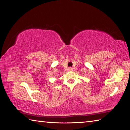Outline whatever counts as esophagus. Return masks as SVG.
Masks as SVG:
<instances>
[{
	"label": "esophagus",
	"mask_w": 130,
	"mask_h": 130,
	"mask_svg": "<svg viewBox=\"0 0 130 130\" xmlns=\"http://www.w3.org/2000/svg\"><path fill=\"white\" fill-rule=\"evenodd\" d=\"M68 70H69V71H72V70H73V68H71V67H70V68H69V69H68Z\"/></svg>",
	"instance_id": "34e87169"
}]
</instances>
